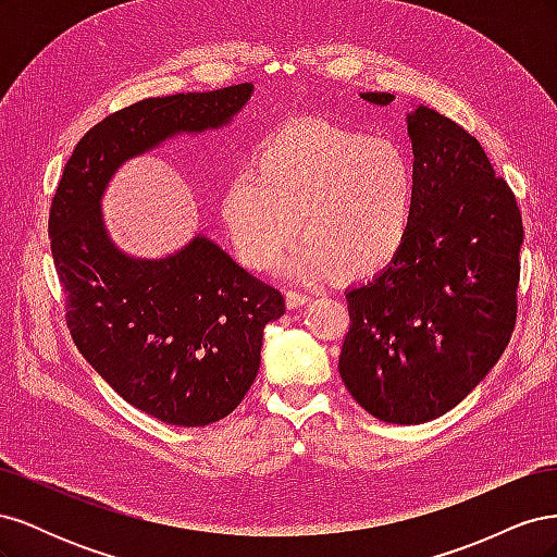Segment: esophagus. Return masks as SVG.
<instances>
[{
    "mask_svg": "<svg viewBox=\"0 0 557 557\" xmlns=\"http://www.w3.org/2000/svg\"><path fill=\"white\" fill-rule=\"evenodd\" d=\"M311 297L307 295V293H301V290H288L285 293V301H288V307L290 309H297V307H301V305H307Z\"/></svg>",
    "mask_w": 557,
    "mask_h": 557,
    "instance_id": "obj_1",
    "label": "esophagus"
}]
</instances>
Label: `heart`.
<instances>
[{
  "label": "heart",
  "mask_w": 557,
  "mask_h": 557,
  "mask_svg": "<svg viewBox=\"0 0 557 557\" xmlns=\"http://www.w3.org/2000/svg\"><path fill=\"white\" fill-rule=\"evenodd\" d=\"M416 201L407 148L311 117L258 144L250 170L225 185L221 218L250 269L272 267L299 227L290 274L367 278L397 258Z\"/></svg>",
  "instance_id": "1"
}]
</instances>
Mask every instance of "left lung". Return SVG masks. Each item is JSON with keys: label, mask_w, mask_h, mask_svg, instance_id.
<instances>
[{"label": "left lung", "mask_w": 557, "mask_h": 557, "mask_svg": "<svg viewBox=\"0 0 557 557\" xmlns=\"http://www.w3.org/2000/svg\"><path fill=\"white\" fill-rule=\"evenodd\" d=\"M387 107L391 92H360ZM418 201L397 258L346 290L339 374L383 423L450 411L502 358L516 325L522 218L481 144L450 117L407 113Z\"/></svg>", "instance_id": "1"}]
</instances>
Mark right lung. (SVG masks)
Listing matches in <instances>:
<instances>
[{
    "label": "right lung",
    "instance_id": "obj_1",
    "mask_svg": "<svg viewBox=\"0 0 557 557\" xmlns=\"http://www.w3.org/2000/svg\"><path fill=\"white\" fill-rule=\"evenodd\" d=\"M250 95L252 83H239L111 113L76 144L50 205L76 348L125 401L166 425L201 428L239 407L285 299L201 232L164 258L129 256L109 237L102 197L127 160L181 134L227 127Z\"/></svg>",
    "mask_w": 557,
    "mask_h": 557
}]
</instances>
